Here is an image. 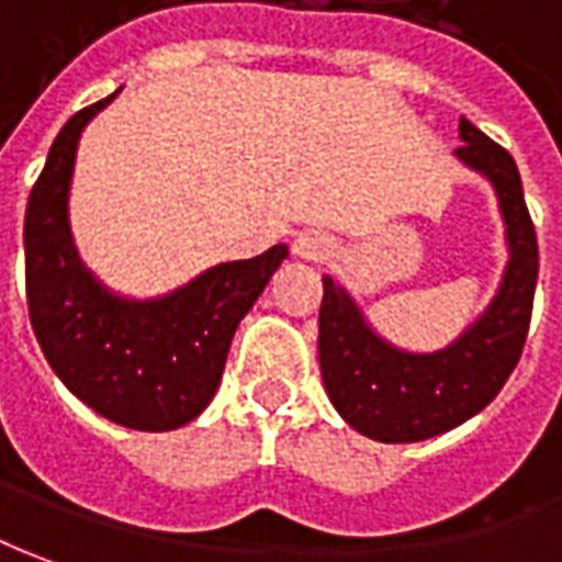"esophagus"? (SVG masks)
<instances>
[{
  "label": "esophagus",
  "instance_id": "1",
  "mask_svg": "<svg viewBox=\"0 0 562 562\" xmlns=\"http://www.w3.org/2000/svg\"><path fill=\"white\" fill-rule=\"evenodd\" d=\"M292 251H295L297 258H304V261H323L331 251V239L319 231H304L295 236Z\"/></svg>",
  "mask_w": 562,
  "mask_h": 562
}]
</instances>
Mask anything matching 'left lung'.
Returning a JSON list of instances; mask_svg holds the SVG:
<instances>
[{"instance_id":"obj_1","label":"left lung","mask_w":562,"mask_h":562,"mask_svg":"<svg viewBox=\"0 0 562 562\" xmlns=\"http://www.w3.org/2000/svg\"><path fill=\"white\" fill-rule=\"evenodd\" d=\"M458 135L464 144L456 156L495 187L505 217L510 258L490 307L452 345L412 353L384 341L357 301L331 277H323V384L347 425L378 442L430 440L486 409L520 360L532 319L538 243L517 162L473 122H458Z\"/></svg>"}]
</instances>
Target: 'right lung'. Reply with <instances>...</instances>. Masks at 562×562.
I'll return each mask as SVG.
<instances>
[{"label":"right lung","mask_w":562,"mask_h":562,"mask_svg":"<svg viewBox=\"0 0 562 562\" xmlns=\"http://www.w3.org/2000/svg\"><path fill=\"white\" fill-rule=\"evenodd\" d=\"M116 94L79 110L55 137L24 217L26 307L55 375L89 409L132 430H175L215 396L233 331L277 273L285 246L209 267L169 295H113L72 246L70 181L82 128Z\"/></svg>","instance_id":"1"}]
</instances>
